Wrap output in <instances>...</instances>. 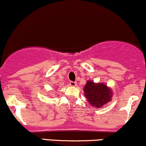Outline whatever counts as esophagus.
Wrapping results in <instances>:
<instances>
[{
	"label": "esophagus",
	"instance_id": "esophagus-1",
	"mask_svg": "<svg viewBox=\"0 0 146 146\" xmlns=\"http://www.w3.org/2000/svg\"><path fill=\"white\" fill-rule=\"evenodd\" d=\"M69 84H70V86H76L77 83L75 82H70Z\"/></svg>",
	"mask_w": 146,
	"mask_h": 146
}]
</instances>
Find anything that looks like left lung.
<instances>
[{
    "instance_id": "1",
    "label": "left lung",
    "mask_w": 146,
    "mask_h": 146,
    "mask_svg": "<svg viewBox=\"0 0 146 146\" xmlns=\"http://www.w3.org/2000/svg\"><path fill=\"white\" fill-rule=\"evenodd\" d=\"M84 91L87 101L92 107L103 108L111 100V88L104 84H96L92 81H88L84 88Z\"/></svg>"
}]
</instances>
